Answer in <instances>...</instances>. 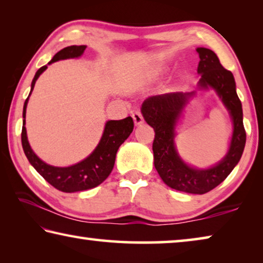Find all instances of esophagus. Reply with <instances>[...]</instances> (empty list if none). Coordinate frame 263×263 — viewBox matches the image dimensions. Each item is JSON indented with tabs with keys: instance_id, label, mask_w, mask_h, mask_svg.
Instances as JSON below:
<instances>
[{
	"instance_id": "obj_1",
	"label": "esophagus",
	"mask_w": 263,
	"mask_h": 263,
	"mask_svg": "<svg viewBox=\"0 0 263 263\" xmlns=\"http://www.w3.org/2000/svg\"><path fill=\"white\" fill-rule=\"evenodd\" d=\"M132 118H133V122H135V125H137V126L141 125V124L144 123V118H142V115L139 112V111L133 112Z\"/></svg>"
}]
</instances>
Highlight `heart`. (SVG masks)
<instances>
[{
    "label": "heart",
    "mask_w": 263,
    "mask_h": 263,
    "mask_svg": "<svg viewBox=\"0 0 263 263\" xmlns=\"http://www.w3.org/2000/svg\"><path fill=\"white\" fill-rule=\"evenodd\" d=\"M164 70L166 69L163 67H154L152 70H151V75H152V77H158V75H161Z\"/></svg>",
    "instance_id": "1"
}]
</instances>
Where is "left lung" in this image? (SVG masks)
Listing matches in <instances>:
<instances>
[{"label":"left lung","mask_w":263,"mask_h":263,"mask_svg":"<svg viewBox=\"0 0 263 263\" xmlns=\"http://www.w3.org/2000/svg\"><path fill=\"white\" fill-rule=\"evenodd\" d=\"M199 55L197 73L199 90L213 89L228 109L233 124V133L228 153L219 162L209 168H196L184 162L175 146L176 126L191 92H169L151 96L141 105L142 117L154 128V166L162 181L171 188L189 194H205L220 184L241 158L246 132L242 122V106L240 102L233 74L222 67L216 53L205 47L196 48Z\"/></svg>","instance_id":"obj_1"}]
</instances>
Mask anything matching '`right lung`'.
Here are the masks:
<instances>
[{
	"mask_svg": "<svg viewBox=\"0 0 263 263\" xmlns=\"http://www.w3.org/2000/svg\"><path fill=\"white\" fill-rule=\"evenodd\" d=\"M86 47V45H73L62 48L52 58V60L47 65H51L59 60L80 58L83 54ZM47 65L43 66L37 70L32 83H31L30 94L24 103L23 127H22V146H23L24 153L35 171L58 190L64 191V193H77V191L95 188V186L101 184L112 171L116 154H117L119 146L127 139L133 131V126H135L133 125V119L131 117H126L121 119V121L106 122L103 135H102L96 148L86 159L73 164V166L54 167L44 162L42 159H39L35 155L29 144L25 127V114L29 97L33 90L35 81L41 77L42 73H44V70H46Z\"/></svg>",
	"mask_w": 263,
	"mask_h": 263,
	"instance_id": "right-lung-1",
	"label": "right lung"
}]
</instances>
